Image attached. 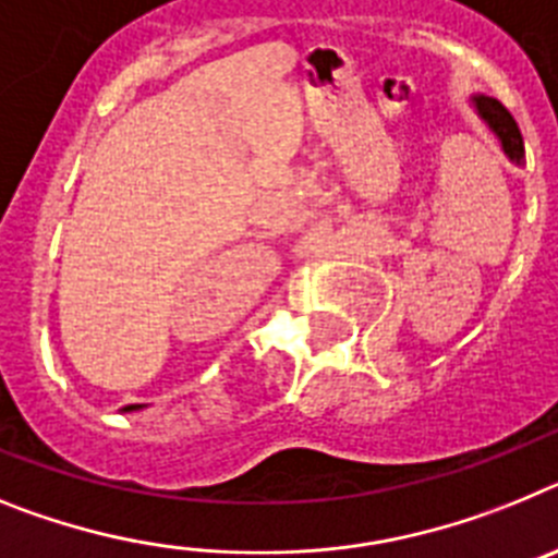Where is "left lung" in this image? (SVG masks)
<instances>
[{
	"label": "left lung",
	"mask_w": 558,
	"mask_h": 558,
	"mask_svg": "<svg viewBox=\"0 0 558 558\" xmlns=\"http://www.w3.org/2000/svg\"><path fill=\"white\" fill-rule=\"evenodd\" d=\"M474 106H477V114L488 123V129L497 134L508 159H513V162L520 165L522 159H525V143H522L520 125L511 118V111H508L497 98H486V95H477V98H474Z\"/></svg>",
	"instance_id": "1"
}]
</instances>
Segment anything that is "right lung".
Here are the masks:
<instances>
[{"instance_id": "1", "label": "right lung", "mask_w": 558, "mask_h": 558, "mask_svg": "<svg viewBox=\"0 0 558 558\" xmlns=\"http://www.w3.org/2000/svg\"><path fill=\"white\" fill-rule=\"evenodd\" d=\"M132 410H140V404H129V407H123V413H132Z\"/></svg>"}]
</instances>
